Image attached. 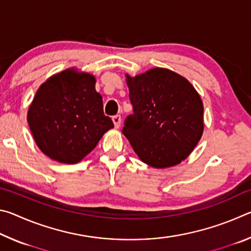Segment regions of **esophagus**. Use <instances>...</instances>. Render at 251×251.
<instances>
[{
	"mask_svg": "<svg viewBox=\"0 0 251 251\" xmlns=\"http://www.w3.org/2000/svg\"><path fill=\"white\" fill-rule=\"evenodd\" d=\"M112 120H113L114 125H115L116 128H118V127L121 126V123H122V117H121V115H114Z\"/></svg>",
	"mask_w": 251,
	"mask_h": 251,
	"instance_id": "34e87169",
	"label": "esophagus"
}]
</instances>
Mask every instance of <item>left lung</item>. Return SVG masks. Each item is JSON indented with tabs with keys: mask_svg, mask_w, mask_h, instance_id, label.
I'll list each match as a JSON object with an SVG mask.
<instances>
[{
	"mask_svg": "<svg viewBox=\"0 0 251 251\" xmlns=\"http://www.w3.org/2000/svg\"><path fill=\"white\" fill-rule=\"evenodd\" d=\"M133 114L123 134L144 163L171 167L188 156L201 137L203 106L188 80L165 69H152L129 77Z\"/></svg>",
	"mask_w": 251,
	"mask_h": 251,
	"instance_id": "8db88e82",
	"label": "left lung"
}]
</instances>
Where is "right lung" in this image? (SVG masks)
Instances as JSON below:
<instances>
[{"label": "right lung", "instance_id": "add662e5", "mask_svg": "<svg viewBox=\"0 0 251 251\" xmlns=\"http://www.w3.org/2000/svg\"><path fill=\"white\" fill-rule=\"evenodd\" d=\"M27 122L40 150L54 160L75 164L113 128L95 90L94 76L66 70L49 78L36 92Z\"/></svg>", "mask_w": 251, "mask_h": 251}]
</instances>
